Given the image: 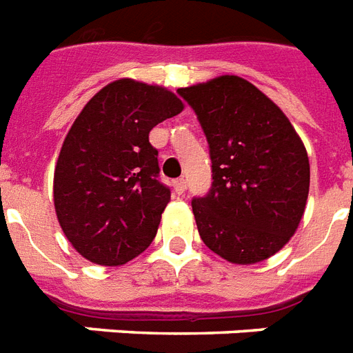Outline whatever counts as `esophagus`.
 Segmentation results:
<instances>
[{
  "label": "esophagus",
  "mask_w": 353,
  "mask_h": 353,
  "mask_svg": "<svg viewBox=\"0 0 353 353\" xmlns=\"http://www.w3.org/2000/svg\"><path fill=\"white\" fill-rule=\"evenodd\" d=\"M173 190L176 194H182L185 191V180L184 179H176L173 182Z\"/></svg>",
  "instance_id": "1"
}]
</instances>
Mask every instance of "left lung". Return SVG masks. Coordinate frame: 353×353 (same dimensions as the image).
<instances>
[{"label":"left lung","instance_id":"obj_1","mask_svg":"<svg viewBox=\"0 0 353 353\" xmlns=\"http://www.w3.org/2000/svg\"><path fill=\"white\" fill-rule=\"evenodd\" d=\"M210 143L213 184L191 200L200 239L233 264H255L297 231L310 191L303 140L253 83L219 76L179 89Z\"/></svg>","mask_w":353,"mask_h":353}]
</instances>
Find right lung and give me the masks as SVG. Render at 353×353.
<instances>
[{
    "label": "right lung",
    "mask_w": 353,
    "mask_h": 353,
    "mask_svg": "<svg viewBox=\"0 0 353 353\" xmlns=\"http://www.w3.org/2000/svg\"><path fill=\"white\" fill-rule=\"evenodd\" d=\"M165 87L122 78L98 91L69 129L54 169V210L87 261L120 266L153 242L171 191L149 131L182 112Z\"/></svg>",
    "instance_id": "right-lung-1"
}]
</instances>
